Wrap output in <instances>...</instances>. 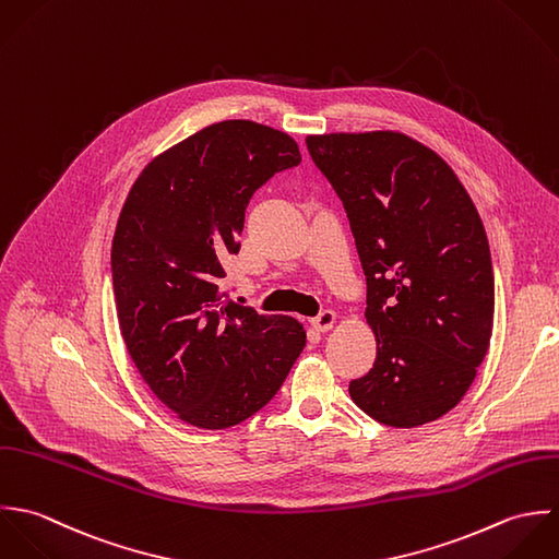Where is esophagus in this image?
<instances>
[{
    "instance_id": "1",
    "label": "esophagus",
    "mask_w": 559,
    "mask_h": 559,
    "mask_svg": "<svg viewBox=\"0 0 559 559\" xmlns=\"http://www.w3.org/2000/svg\"><path fill=\"white\" fill-rule=\"evenodd\" d=\"M335 311H331V309H324L320 316H316V318L311 320L313 329H316V331H320V333H326V331H331V329L335 326Z\"/></svg>"
}]
</instances>
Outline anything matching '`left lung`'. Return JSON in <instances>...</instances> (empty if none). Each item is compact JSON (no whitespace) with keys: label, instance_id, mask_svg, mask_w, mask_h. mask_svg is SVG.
<instances>
[{"label":"left lung","instance_id":"1","mask_svg":"<svg viewBox=\"0 0 559 559\" xmlns=\"http://www.w3.org/2000/svg\"><path fill=\"white\" fill-rule=\"evenodd\" d=\"M307 148L347 214L378 341L349 397L393 428L435 421L464 397L490 345L495 274L481 218L445 162L404 133L309 135Z\"/></svg>","mask_w":559,"mask_h":559}]
</instances>
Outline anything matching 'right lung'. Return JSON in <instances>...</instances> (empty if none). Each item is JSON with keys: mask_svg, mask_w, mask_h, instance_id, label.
Segmentation results:
<instances>
[{"mask_svg": "<svg viewBox=\"0 0 559 559\" xmlns=\"http://www.w3.org/2000/svg\"><path fill=\"white\" fill-rule=\"evenodd\" d=\"M300 159L287 133L223 120L157 155L122 205L112 241L120 333L148 389L190 426L252 417L307 343L294 318L221 292L252 194Z\"/></svg>", "mask_w": 559, "mask_h": 559, "instance_id": "obj_1", "label": "right lung"}]
</instances>
